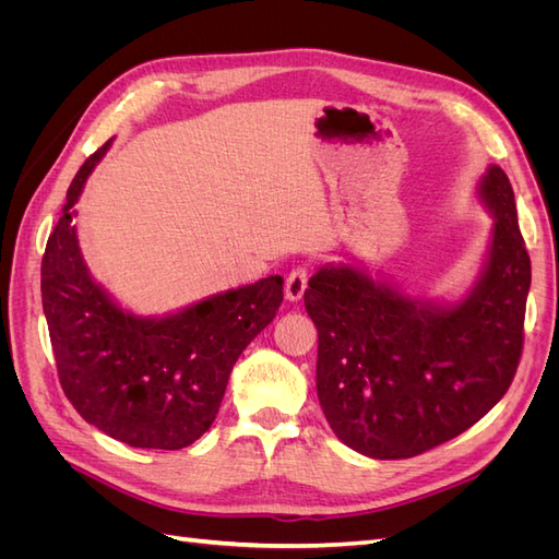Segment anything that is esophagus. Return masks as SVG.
<instances>
[{
    "mask_svg": "<svg viewBox=\"0 0 559 559\" xmlns=\"http://www.w3.org/2000/svg\"><path fill=\"white\" fill-rule=\"evenodd\" d=\"M308 277H310V270L306 265H298L294 267L289 277H286V284H284V294L289 300H300L302 294H306L308 289Z\"/></svg>",
    "mask_w": 559,
    "mask_h": 559,
    "instance_id": "esophagus-1",
    "label": "esophagus"
}]
</instances>
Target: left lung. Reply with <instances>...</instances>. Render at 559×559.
<instances>
[{
    "label": "left lung",
    "instance_id": "left-lung-1",
    "mask_svg": "<svg viewBox=\"0 0 559 559\" xmlns=\"http://www.w3.org/2000/svg\"><path fill=\"white\" fill-rule=\"evenodd\" d=\"M480 195L495 212L492 247L460 306L438 310L347 265L310 277L302 298L319 335L317 396L352 450L408 460L464 433L509 392L532 261L501 167H489Z\"/></svg>",
    "mask_w": 559,
    "mask_h": 559
}]
</instances>
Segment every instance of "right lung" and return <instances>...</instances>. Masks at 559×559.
<instances>
[{"label": "right lung", "instance_id": "add662e5", "mask_svg": "<svg viewBox=\"0 0 559 559\" xmlns=\"http://www.w3.org/2000/svg\"><path fill=\"white\" fill-rule=\"evenodd\" d=\"M109 144L79 167L41 259V302L64 396L88 425L132 448L181 450L210 429L233 364L282 306L270 275L165 319L116 308L79 253L72 207Z\"/></svg>", "mask_w": 559, "mask_h": 559}]
</instances>
